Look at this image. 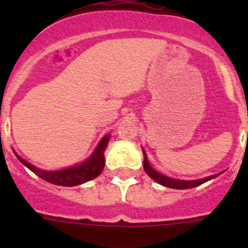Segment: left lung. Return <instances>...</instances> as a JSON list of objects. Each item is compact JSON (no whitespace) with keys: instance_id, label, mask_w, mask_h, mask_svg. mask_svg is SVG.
<instances>
[{"instance_id":"obj_1","label":"left lung","mask_w":248,"mask_h":248,"mask_svg":"<svg viewBox=\"0 0 248 248\" xmlns=\"http://www.w3.org/2000/svg\"><path fill=\"white\" fill-rule=\"evenodd\" d=\"M143 154H144V170H145L146 174L153 179L154 181H156L157 184L160 185L166 186V187H170V189H179V190H184V189H191V187H196V186L201 185V184L206 183V181L212 180L215 177H217L218 175L222 174H215L211 175V176H207V177H203V179H198V180H180V179H172V177H169L166 175L161 174V172L156 171L155 169H153L149 164V160L148 156H146V153L145 150L143 149Z\"/></svg>"}]
</instances>
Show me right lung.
Here are the masks:
<instances>
[{
    "mask_svg": "<svg viewBox=\"0 0 248 248\" xmlns=\"http://www.w3.org/2000/svg\"><path fill=\"white\" fill-rule=\"evenodd\" d=\"M109 139H110V135L103 137L97 148L94 149L93 154L83 163L71 166V168L62 169V170H54V171L38 169L37 166L26 161L23 157L19 156L16 151H13V153L23 165L27 166L31 171H33L37 176H39L43 180L59 186H77L89 180H93L97 176H99L100 172L103 171L105 165L104 151L108 146Z\"/></svg>",
    "mask_w": 248,
    "mask_h": 248,
    "instance_id": "add662e5",
    "label": "right lung"
}]
</instances>
